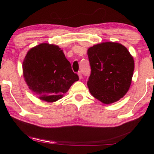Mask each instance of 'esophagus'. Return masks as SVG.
Masks as SVG:
<instances>
[{
    "instance_id": "esophagus-1",
    "label": "esophagus",
    "mask_w": 154,
    "mask_h": 154,
    "mask_svg": "<svg viewBox=\"0 0 154 154\" xmlns=\"http://www.w3.org/2000/svg\"><path fill=\"white\" fill-rule=\"evenodd\" d=\"M77 74H78V76H79V79H81V78H82V73H81V72L80 71H79V72H78V73H77Z\"/></svg>"
}]
</instances>
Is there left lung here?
I'll use <instances>...</instances> for the list:
<instances>
[{"mask_svg":"<svg viewBox=\"0 0 154 154\" xmlns=\"http://www.w3.org/2000/svg\"><path fill=\"white\" fill-rule=\"evenodd\" d=\"M91 72L88 86L91 95L105 104L117 101L132 82L133 57L122 44L106 42L88 50Z\"/></svg>","mask_w":154,"mask_h":154,"instance_id":"obj_1","label":"left lung"}]
</instances>
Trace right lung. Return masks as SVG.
<instances>
[{"mask_svg":"<svg viewBox=\"0 0 154 154\" xmlns=\"http://www.w3.org/2000/svg\"><path fill=\"white\" fill-rule=\"evenodd\" d=\"M23 75L29 88L41 100L54 102L78 81L71 63L57 45L41 43L27 52L23 61Z\"/></svg>","mask_w":154,"mask_h":154,"instance_id":"right-lung-1","label":"right lung"}]
</instances>
